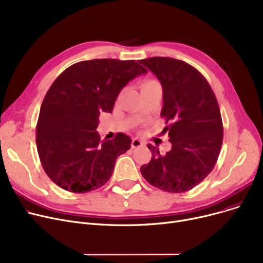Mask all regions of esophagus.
Segmentation results:
<instances>
[{"mask_svg": "<svg viewBox=\"0 0 263 263\" xmlns=\"http://www.w3.org/2000/svg\"><path fill=\"white\" fill-rule=\"evenodd\" d=\"M142 145H144V143L141 140H139V139H133L132 140V143H131L132 148H138V147H140Z\"/></svg>", "mask_w": 263, "mask_h": 263, "instance_id": "34e87169", "label": "esophagus"}]
</instances>
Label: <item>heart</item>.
Masks as SVG:
<instances>
[{
    "label": "heart",
    "instance_id": "b5f03b06",
    "mask_svg": "<svg viewBox=\"0 0 263 263\" xmlns=\"http://www.w3.org/2000/svg\"><path fill=\"white\" fill-rule=\"evenodd\" d=\"M155 83H157V82H156V81H154V79H146V81L142 82V84H141V88H142V87H144V86H147V85L155 84Z\"/></svg>",
    "mask_w": 263,
    "mask_h": 263
}]
</instances>
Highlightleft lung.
<instances>
[{
    "label": "left lung",
    "mask_w": 263,
    "mask_h": 263,
    "mask_svg": "<svg viewBox=\"0 0 263 263\" xmlns=\"http://www.w3.org/2000/svg\"><path fill=\"white\" fill-rule=\"evenodd\" d=\"M140 63L161 83V117L168 125L171 151L161 155L148 144L152 160L141 166L143 177L166 192H186L206 177L218 159L223 139L219 105L205 77L190 64L167 57Z\"/></svg>",
    "instance_id": "1"
}]
</instances>
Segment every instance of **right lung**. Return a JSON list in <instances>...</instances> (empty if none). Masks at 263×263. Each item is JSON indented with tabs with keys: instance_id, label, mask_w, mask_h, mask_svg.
<instances>
[{
	"instance_id": "add662e5",
	"label": "right lung",
	"mask_w": 263,
	"mask_h": 263,
	"mask_svg": "<svg viewBox=\"0 0 263 263\" xmlns=\"http://www.w3.org/2000/svg\"><path fill=\"white\" fill-rule=\"evenodd\" d=\"M147 70L135 60L93 59L67 67L50 86L41 106L36 146L45 173L57 186L85 193L110 178L117 158L131 147L118 133L100 141L101 112H111L122 88Z\"/></svg>"
}]
</instances>
